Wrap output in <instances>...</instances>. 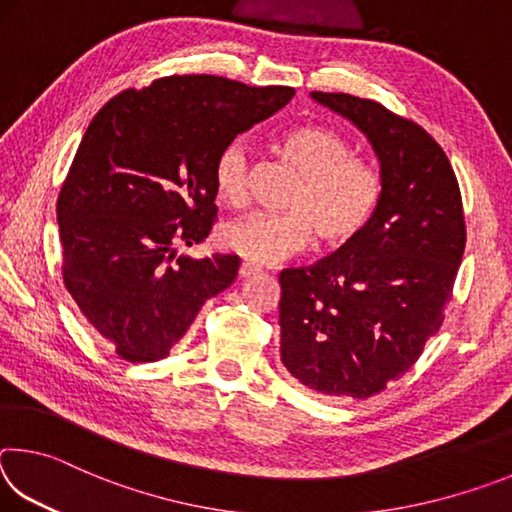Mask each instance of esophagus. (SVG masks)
Returning a JSON list of instances; mask_svg holds the SVG:
<instances>
[{
  "mask_svg": "<svg viewBox=\"0 0 512 512\" xmlns=\"http://www.w3.org/2000/svg\"><path fill=\"white\" fill-rule=\"evenodd\" d=\"M257 273H262V268L255 266V264L244 262V264L239 266V277H241V280H248V277H255Z\"/></svg>",
  "mask_w": 512,
  "mask_h": 512,
  "instance_id": "obj_1",
  "label": "esophagus"
}]
</instances>
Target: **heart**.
Here are the masks:
<instances>
[{"label": "heart", "mask_w": 512, "mask_h": 512, "mask_svg": "<svg viewBox=\"0 0 512 512\" xmlns=\"http://www.w3.org/2000/svg\"><path fill=\"white\" fill-rule=\"evenodd\" d=\"M277 149L300 173L284 214H250L225 223L219 244L253 264H275L316 246L334 250L352 244L368 228L384 198V178L375 162L354 155L341 133L325 126H296ZM216 196L230 207L248 201V151L230 142L214 162Z\"/></svg>", "instance_id": "1"}]
</instances>
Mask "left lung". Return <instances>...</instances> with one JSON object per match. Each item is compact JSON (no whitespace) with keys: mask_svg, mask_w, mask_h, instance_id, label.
Here are the masks:
<instances>
[{"mask_svg":"<svg viewBox=\"0 0 512 512\" xmlns=\"http://www.w3.org/2000/svg\"><path fill=\"white\" fill-rule=\"evenodd\" d=\"M311 99L368 137L384 198L352 244L280 273V361L318 395L366 400L400 379L443 325L465 250L461 189L415 121L343 92Z\"/></svg>","mask_w":512,"mask_h":512,"instance_id":"1","label":"left lung"}]
</instances>
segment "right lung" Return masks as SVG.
Segmentation results:
<instances>
[{
  "label": "right lung",
  "mask_w": 512,
  "mask_h": 512,
  "mask_svg": "<svg viewBox=\"0 0 512 512\" xmlns=\"http://www.w3.org/2000/svg\"><path fill=\"white\" fill-rule=\"evenodd\" d=\"M293 94L164 76L112 97L90 121L56 203L63 282L119 359L169 357L205 300L235 282L237 255L176 248L210 235L216 155Z\"/></svg>",
  "instance_id": "right-lung-1"
}]
</instances>
